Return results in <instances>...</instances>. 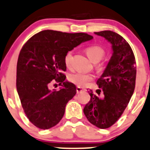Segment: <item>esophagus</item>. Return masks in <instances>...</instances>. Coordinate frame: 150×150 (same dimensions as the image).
Returning <instances> with one entry per match:
<instances>
[{"instance_id": "1", "label": "esophagus", "mask_w": 150, "mask_h": 150, "mask_svg": "<svg viewBox=\"0 0 150 150\" xmlns=\"http://www.w3.org/2000/svg\"><path fill=\"white\" fill-rule=\"evenodd\" d=\"M76 91H77V92H78V93H80V92H81V91H85V89H83V88H81V87L78 86L76 88Z\"/></svg>"}]
</instances>
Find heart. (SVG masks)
Segmentation results:
<instances>
[{
    "label": "heart",
    "instance_id": "obj_1",
    "mask_svg": "<svg viewBox=\"0 0 150 150\" xmlns=\"http://www.w3.org/2000/svg\"><path fill=\"white\" fill-rule=\"evenodd\" d=\"M88 59L94 63H97L100 62L105 54L104 48L100 45H91L86 47L85 50ZM64 64L67 67H70L72 62V51H68L65 54ZM97 70L103 71L104 69V64L100 63L96 66ZM69 80L71 83L79 87H85L94 80V76L90 74H85L83 72H76L69 75Z\"/></svg>",
    "mask_w": 150,
    "mask_h": 150
}]
</instances>
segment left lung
<instances>
[{
    "instance_id": "obj_1",
    "label": "left lung",
    "mask_w": 150,
    "mask_h": 150,
    "mask_svg": "<svg viewBox=\"0 0 150 150\" xmlns=\"http://www.w3.org/2000/svg\"><path fill=\"white\" fill-rule=\"evenodd\" d=\"M94 33L111 43L113 55L97 81L103 97H97L90 90L91 99L83 113L89 122L105 129L115 124L130 102L136 86V63L131 47L122 36L111 30Z\"/></svg>"
}]
</instances>
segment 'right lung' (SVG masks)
Here are the masks:
<instances>
[{
    "label": "right lung",
    "instance_id": "obj_1",
    "mask_svg": "<svg viewBox=\"0 0 150 150\" xmlns=\"http://www.w3.org/2000/svg\"><path fill=\"white\" fill-rule=\"evenodd\" d=\"M92 38L85 33L45 30L23 46L17 60L16 86L25 114L36 127L49 129L62 119L67 103L76 94V86L65 82L64 56ZM54 79L62 83L59 91L49 89Z\"/></svg>",
    "mask_w": 150,
    "mask_h": 150
}]
</instances>
